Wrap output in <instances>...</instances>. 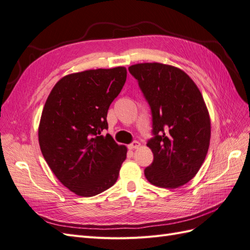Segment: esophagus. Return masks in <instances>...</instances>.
<instances>
[{"label": "esophagus", "instance_id": "obj_1", "mask_svg": "<svg viewBox=\"0 0 250 250\" xmlns=\"http://www.w3.org/2000/svg\"><path fill=\"white\" fill-rule=\"evenodd\" d=\"M139 146H140V144L138 142H133L132 144L127 146V148H129L130 150H134V149H138Z\"/></svg>", "mask_w": 250, "mask_h": 250}]
</instances>
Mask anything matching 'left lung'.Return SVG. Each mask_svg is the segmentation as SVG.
Segmentation results:
<instances>
[{"mask_svg":"<svg viewBox=\"0 0 250 250\" xmlns=\"http://www.w3.org/2000/svg\"><path fill=\"white\" fill-rule=\"evenodd\" d=\"M149 104L153 163L145 169L152 185L177 188L194 177L210 143V118L195 83L182 69L162 63L129 67Z\"/></svg>","mask_w":250,"mask_h":250,"instance_id":"left-lung-1","label":"left lung"}]
</instances>
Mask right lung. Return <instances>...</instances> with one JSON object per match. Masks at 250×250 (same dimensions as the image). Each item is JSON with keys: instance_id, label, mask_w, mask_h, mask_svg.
I'll use <instances>...</instances> for the list:
<instances>
[{"instance_id": "add662e5", "label": "right lung", "mask_w": 250, "mask_h": 250, "mask_svg": "<svg viewBox=\"0 0 250 250\" xmlns=\"http://www.w3.org/2000/svg\"><path fill=\"white\" fill-rule=\"evenodd\" d=\"M125 80L121 66L68 75L56 83L44 105L41 152L57 178L77 195L94 196L117 181L126 148L102 131Z\"/></svg>"}]
</instances>
